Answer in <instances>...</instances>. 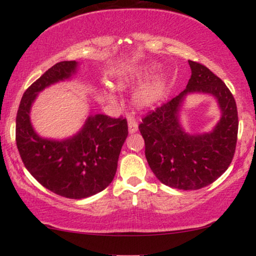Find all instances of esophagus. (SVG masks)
<instances>
[{
	"instance_id": "obj_1",
	"label": "esophagus",
	"mask_w": 256,
	"mask_h": 256,
	"mask_svg": "<svg viewBox=\"0 0 256 256\" xmlns=\"http://www.w3.org/2000/svg\"><path fill=\"white\" fill-rule=\"evenodd\" d=\"M128 128H129V132H138V121H136V118L134 116H130L128 118Z\"/></svg>"
}]
</instances>
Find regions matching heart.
I'll return each instance as SVG.
<instances>
[{"instance_id": "heart-1", "label": "heart", "mask_w": 256, "mask_h": 256, "mask_svg": "<svg viewBox=\"0 0 256 256\" xmlns=\"http://www.w3.org/2000/svg\"><path fill=\"white\" fill-rule=\"evenodd\" d=\"M135 79V76H128V78H124L120 80L118 82V88H124L126 86L128 85L129 82H132V80ZM166 93V82L163 79H155L152 80V82L144 84L140 88L136 90L134 94V100L135 102L141 107L150 106V104L157 102V101L160 100ZM108 98L110 100L115 99L114 93L110 90L108 92Z\"/></svg>"}]
</instances>
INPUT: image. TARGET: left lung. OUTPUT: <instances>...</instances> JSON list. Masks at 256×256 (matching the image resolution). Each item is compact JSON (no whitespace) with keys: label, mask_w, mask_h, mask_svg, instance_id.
<instances>
[{"label":"left lung","mask_w":256,"mask_h":256,"mask_svg":"<svg viewBox=\"0 0 256 256\" xmlns=\"http://www.w3.org/2000/svg\"><path fill=\"white\" fill-rule=\"evenodd\" d=\"M191 78L177 96L150 110L138 126L146 157L163 184L180 190H199L228 169L236 152L238 110L233 94L222 79L200 62L188 60ZM208 92L217 98L223 115L214 132L188 136L178 122V110L186 94Z\"/></svg>","instance_id":"8db88e82"}]
</instances>
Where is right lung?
Returning a JSON list of instances; mask_svg holds the SVG:
<instances>
[{"label": "right lung", "instance_id": "1", "mask_svg": "<svg viewBox=\"0 0 256 256\" xmlns=\"http://www.w3.org/2000/svg\"><path fill=\"white\" fill-rule=\"evenodd\" d=\"M74 60L48 68L24 92L16 116V144L28 171L48 190L65 198L82 199L99 194L112 183L121 148L128 136L124 118L90 115L82 130L64 141L42 138L30 122L37 93L76 72Z\"/></svg>", "mask_w": 256, "mask_h": 256}]
</instances>
